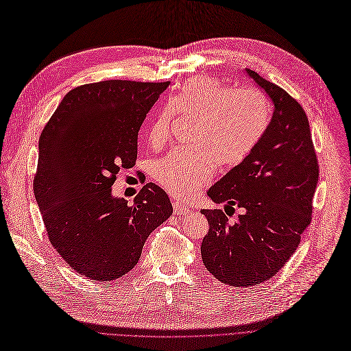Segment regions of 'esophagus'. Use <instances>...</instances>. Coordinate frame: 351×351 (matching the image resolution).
I'll return each mask as SVG.
<instances>
[{
    "instance_id": "1",
    "label": "esophagus",
    "mask_w": 351,
    "mask_h": 351,
    "mask_svg": "<svg viewBox=\"0 0 351 351\" xmlns=\"http://www.w3.org/2000/svg\"><path fill=\"white\" fill-rule=\"evenodd\" d=\"M173 209H174L176 215H190L191 213V210L187 206H184L183 203H180V202H174L173 203Z\"/></svg>"
}]
</instances>
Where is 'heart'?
Returning a JSON list of instances; mask_svg holds the SVG:
<instances>
[{
    "mask_svg": "<svg viewBox=\"0 0 351 351\" xmlns=\"http://www.w3.org/2000/svg\"><path fill=\"white\" fill-rule=\"evenodd\" d=\"M173 112L196 117L189 141L155 165L158 184L180 199H190L213 177L215 162L231 168L257 147L269 126L270 108L254 88H231L209 77L189 80L170 99V107L155 114L148 139L158 147L170 136Z\"/></svg>",
    "mask_w": 351,
    "mask_h": 351,
    "instance_id": "1",
    "label": "heart"
}]
</instances>
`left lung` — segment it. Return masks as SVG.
Instances as JSON below:
<instances>
[{"instance_id": "1", "label": "left lung", "mask_w": 351, "mask_h": 351, "mask_svg": "<svg viewBox=\"0 0 351 351\" xmlns=\"http://www.w3.org/2000/svg\"><path fill=\"white\" fill-rule=\"evenodd\" d=\"M245 72L267 94L273 116L252 152L208 190L212 202L244 213L229 223L219 209L202 210L209 222L200 247L204 267L235 287L269 280L292 257L311 223L319 176L304 108L256 71Z\"/></svg>"}]
</instances>
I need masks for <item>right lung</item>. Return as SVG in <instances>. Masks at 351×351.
<instances>
[{"label": "right lung", "instance_id": "obj_1", "mask_svg": "<svg viewBox=\"0 0 351 351\" xmlns=\"http://www.w3.org/2000/svg\"><path fill=\"white\" fill-rule=\"evenodd\" d=\"M170 82L108 80L71 90L39 139L34 197L51 244L77 273L114 280L141 258L145 241L173 215L148 183L134 203L116 197L120 168L134 167L138 132Z\"/></svg>", "mask_w": 351, "mask_h": 351}]
</instances>
